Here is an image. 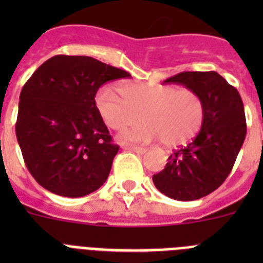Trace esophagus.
Returning a JSON list of instances; mask_svg holds the SVG:
<instances>
[{
	"mask_svg": "<svg viewBox=\"0 0 263 263\" xmlns=\"http://www.w3.org/2000/svg\"><path fill=\"white\" fill-rule=\"evenodd\" d=\"M124 148L125 150H130V152H136L138 154H143V153L147 152L145 147H138V146H124Z\"/></svg>",
	"mask_w": 263,
	"mask_h": 263,
	"instance_id": "obj_1",
	"label": "esophagus"
}]
</instances>
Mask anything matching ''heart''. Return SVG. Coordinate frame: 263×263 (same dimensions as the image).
Instances as JSON below:
<instances>
[{
    "instance_id": "b5f03b06",
    "label": "heart",
    "mask_w": 263,
    "mask_h": 263,
    "mask_svg": "<svg viewBox=\"0 0 263 263\" xmlns=\"http://www.w3.org/2000/svg\"><path fill=\"white\" fill-rule=\"evenodd\" d=\"M96 108L110 129L122 130L145 124L121 134L124 142H153L160 139L167 147L191 141L204 121V103L200 95L190 88L173 84L124 83L120 89L111 84L100 88Z\"/></svg>"
}]
</instances>
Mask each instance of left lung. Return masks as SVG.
I'll return each instance as SVG.
<instances>
[{"instance_id":"obj_1","label":"left lung","mask_w":263,"mask_h":263,"mask_svg":"<svg viewBox=\"0 0 263 263\" xmlns=\"http://www.w3.org/2000/svg\"><path fill=\"white\" fill-rule=\"evenodd\" d=\"M164 83L182 84L200 95L204 121L199 134L170 155L164 170L153 175V182L171 199L197 200L217 190L233 168L246 136L242 100L215 71L180 72Z\"/></svg>"}]
</instances>
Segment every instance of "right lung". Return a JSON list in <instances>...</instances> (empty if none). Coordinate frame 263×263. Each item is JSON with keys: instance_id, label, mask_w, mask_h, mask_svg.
Returning <instances> with one entry per match:
<instances>
[{"instance_id": "obj_1", "label": "right lung", "mask_w": 263, "mask_h": 263, "mask_svg": "<svg viewBox=\"0 0 263 263\" xmlns=\"http://www.w3.org/2000/svg\"><path fill=\"white\" fill-rule=\"evenodd\" d=\"M129 72L89 57L57 55L23 85L15 134L27 170L52 194L81 197L105 183L118 146L96 108L104 83Z\"/></svg>"}]
</instances>
